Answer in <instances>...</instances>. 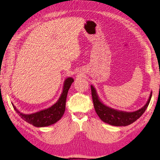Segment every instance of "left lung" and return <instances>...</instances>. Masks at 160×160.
<instances>
[{"label": "left lung", "mask_w": 160, "mask_h": 160, "mask_svg": "<svg viewBox=\"0 0 160 160\" xmlns=\"http://www.w3.org/2000/svg\"><path fill=\"white\" fill-rule=\"evenodd\" d=\"M91 90L94 108L99 117L103 122L116 127L127 126L139 118L146 110L152 96V92H151L148 102L141 109L134 112H124L115 110L105 105L99 98L93 85H91Z\"/></svg>", "instance_id": "1"}]
</instances>
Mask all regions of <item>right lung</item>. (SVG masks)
Returning <instances> with one entry per match:
<instances>
[{
	"mask_svg": "<svg viewBox=\"0 0 160 160\" xmlns=\"http://www.w3.org/2000/svg\"><path fill=\"white\" fill-rule=\"evenodd\" d=\"M74 81L72 77H68L64 82L62 92L60 95L58 100L54 104L48 108L40 110L35 113L25 114L19 112L12 103L15 110L20 117L25 121L32 124L36 127H44L53 124L58 122L63 116L66 107V100L68 93L72 82Z\"/></svg>",
	"mask_w": 160,
	"mask_h": 160,
	"instance_id": "right-lung-1",
	"label": "right lung"
}]
</instances>
